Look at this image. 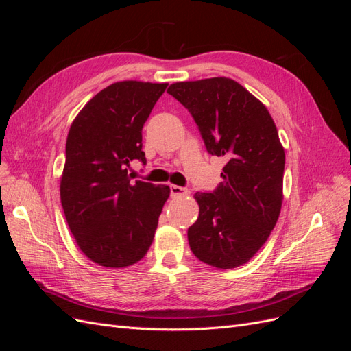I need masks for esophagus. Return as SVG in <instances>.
I'll return each mask as SVG.
<instances>
[{
    "mask_svg": "<svg viewBox=\"0 0 351 351\" xmlns=\"http://www.w3.org/2000/svg\"><path fill=\"white\" fill-rule=\"evenodd\" d=\"M169 189H171V196H173V197H177V196H184V195H187V189H186V187L171 184V186H169Z\"/></svg>",
    "mask_w": 351,
    "mask_h": 351,
    "instance_id": "obj_1",
    "label": "esophagus"
}]
</instances>
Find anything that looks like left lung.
Listing matches in <instances>:
<instances>
[{
	"mask_svg": "<svg viewBox=\"0 0 351 351\" xmlns=\"http://www.w3.org/2000/svg\"><path fill=\"white\" fill-rule=\"evenodd\" d=\"M193 115L209 154L226 156L214 193H195L199 217L187 237L195 256L231 269L268 240L282 205L285 154L267 107L240 83L210 77L169 84Z\"/></svg>",
	"mask_w": 351,
	"mask_h": 351,
	"instance_id": "left-lung-1",
	"label": "left lung"
}]
</instances>
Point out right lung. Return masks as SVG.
<instances>
[{"label": "right lung", "mask_w": 351, "mask_h": 351, "mask_svg": "<svg viewBox=\"0 0 351 351\" xmlns=\"http://www.w3.org/2000/svg\"><path fill=\"white\" fill-rule=\"evenodd\" d=\"M168 83L115 82L73 120L60 178L61 205L79 249L105 268H125L149 250L169 187L129 176L145 162L142 127Z\"/></svg>", "instance_id": "1"}]
</instances>
